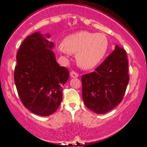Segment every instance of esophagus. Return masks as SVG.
<instances>
[{
    "label": "esophagus",
    "instance_id": "34e87169",
    "mask_svg": "<svg viewBox=\"0 0 147 147\" xmlns=\"http://www.w3.org/2000/svg\"><path fill=\"white\" fill-rule=\"evenodd\" d=\"M70 77L72 78H76L79 77V74H78L77 72H76L75 71H71L70 72Z\"/></svg>",
    "mask_w": 147,
    "mask_h": 147
}]
</instances>
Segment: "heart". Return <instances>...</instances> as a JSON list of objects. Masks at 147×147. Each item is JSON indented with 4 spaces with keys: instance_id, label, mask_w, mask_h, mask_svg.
Returning a JSON list of instances; mask_svg holds the SVG:
<instances>
[{
    "instance_id": "b5f03b06",
    "label": "heart",
    "mask_w": 147,
    "mask_h": 147,
    "mask_svg": "<svg viewBox=\"0 0 147 147\" xmlns=\"http://www.w3.org/2000/svg\"><path fill=\"white\" fill-rule=\"evenodd\" d=\"M109 42L102 33L81 31L67 36L59 51L66 55L76 53V60L83 69H91L99 64L105 56Z\"/></svg>"
}]
</instances>
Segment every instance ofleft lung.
<instances>
[{
    "label": "left lung",
    "instance_id": "left-lung-1",
    "mask_svg": "<svg viewBox=\"0 0 147 147\" xmlns=\"http://www.w3.org/2000/svg\"><path fill=\"white\" fill-rule=\"evenodd\" d=\"M129 78L126 52L116 45L95 71L81 77L85 105L98 114L113 110L123 100Z\"/></svg>",
    "mask_w": 147,
    "mask_h": 147
}]
</instances>
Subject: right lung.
Segmentation results:
<instances>
[{
    "mask_svg": "<svg viewBox=\"0 0 147 147\" xmlns=\"http://www.w3.org/2000/svg\"><path fill=\"white\" fill-rule=\"evenodd\" d=\"M49 34L36 32L22 42L17 53L14 81L22 102L34 114L54 113L62 100L63 85L69 77L67 68L55 60Z\"/></svg>",
    "mask_w": 147,
    "mask_h": 147,
    "instance_id": "add662e5",
    "label": "right lung"
}]
</instances>
